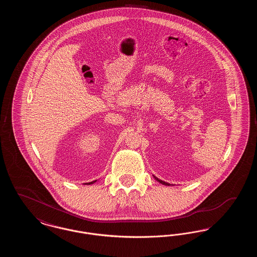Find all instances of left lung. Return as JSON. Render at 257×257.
<instances>
[{"label":"left lung","instance_id":"1","mask_svg":"<svg viewBox=\"0 0 257 257\" xmlns=\"http://www.w3.org/2000/svg\"><path fill=\"white\" fill-rule=\"evenodd\" d=\"M155 179H156L157 181H159L160 183L164 184V185H168V186H169V184L166 183V182H164V181H162V180H159L157 177H155Z\"/></svg>","mask_w":257,"mask_h":257}]
</instances>
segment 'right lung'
Returning <instances> with one entry per match:
<instances>
[{
	"label": "right lung",
	"mask_w": 257,
	"mask_h": 257,
	"mask_svg": "<svg viewBox=\"0 0 257 257\" xmlns=\"http://www.w3.org/2000/svg\"><path fill=\"white\" fill-rule=\"evenodd\" d=\"M94 182H95V181H92V182H90V183H89V184L94 183Z\"/></svg>",
	"instance_id": "obj_1"
}]
</instances>
